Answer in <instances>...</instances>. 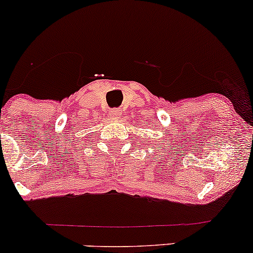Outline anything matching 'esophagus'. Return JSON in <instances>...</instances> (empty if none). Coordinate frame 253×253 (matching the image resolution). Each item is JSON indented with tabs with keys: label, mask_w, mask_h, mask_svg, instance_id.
I'll return each instance as SVG.
<instances>
[{
	"label": "esophagus",
	"mask_w": 253,
	"mask_h": 253,
	"mask_svg": "<svg viewBox=\"0 0 253 253\" xmlns=\"http://www.w3.org/2000/svg\"><path fill=\"white\" fill-rule=\"evenodd\" d=\"M109 115H110V117H112V118H119V117H120V115H121V112H120V110H119V109H117V108L112 109V110H110V112H109Z\"/></svg>",
	"instance_id": "1"
}]
</instances>
